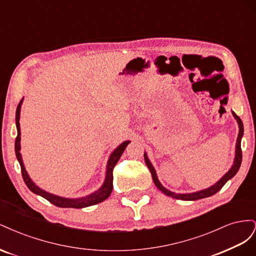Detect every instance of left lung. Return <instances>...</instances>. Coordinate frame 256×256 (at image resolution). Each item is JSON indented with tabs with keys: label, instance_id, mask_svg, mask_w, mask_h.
<instances>
[{
	"label": "left lung",
	"instance_id": "left-lung-1",
	"mask_svg": "<svg viewBox=\"0 0 256 256\" xmlns=\"http://www.w3.org/2000/svg\"><path fill=\"white\" fill-rule=\"evenodd\" d=\"M232 114H233L234 118L237 120L238 127H239V132H238V138H237V142H236L234 162H233V164H232V166H230V168L228 170V171L226 174H224L218 182H216V184H214L212 186H210V187L206 188V189L200 190V191H196V192H191V193H175V192L170 191L168 189L164 187V186H162L161 182H159L157 173H156V170H154V168L152 164V162L150 161L148 157H147V154L144 152L145 164H146L147 168H150L154 184H156V187L161 192H164V194L168 196H171V198H177V200H200V198H208V196H212L216 194V192H218L219 190H221V188L230 180V178H233L236 175V173L238 172V170L240 168V164H242V136H244V124H242V120H240L239 116H237L234 111H232Z\"/></svg>",
	"mask_w": 256,
	"mask_h": 256
}]
</instances>
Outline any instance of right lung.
Masks as SVG:
<instances>
[{"mask_svg": "<svg viewBox=\"0 0 256 256\" xmlns=\"http://www.w3.org/2000/svg\"><path fill=\"white\" fill-rule=\"evenodd\" d=\"M23 102V98L21 102H19L17 106V111H16V127H17V138H16V142H14V152H16V157L17 160L19 161L20 166H21V173L23 180H24L26 184L28 186V188L32 191L33 193L37 196H40L48 200L50 203L53 205H56L58 207H63V208H84V207H88L92 205H95L98 203L104 202V200L110 196L112 189H113V168L118 164V161L120 160L122 154L124 150H126L127 145L130 143V141H125L122 142L120 145H118L116 148L111 152L109 160H108L106 164V178L104 182L102 184V187H100L98 190L95 192L90 193V194L83 196V198H63V196H58L56 194H52V193H49L47 191L42 190V188L38 187V186L30 180V177L28 176L26 166L23 164V160L22 156L20 154L21 150V131H20V111H21V106Z\"/></svg>", "mask_w": 256, "mask_h": 256, "instance_id": "1", "label": "right lung"}]
</instances>
